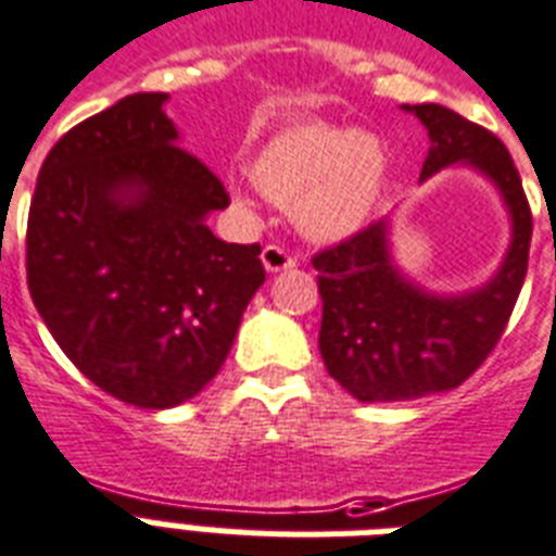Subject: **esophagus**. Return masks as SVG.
<instances>
[{
	"label": "esophagus",
	"mask_w": 556,
	"mask_h": 556,
	"mask_svg": "<svg viewBox=\"0 0 556 556\" xmlns=\"http://www.w3.org/2000/svg\"><path fill=\"white\" fill-rule=\"evenodd\" d=\"M261 261H264L266 273H281V269H292V266H295V257H292L287 249L275 247V243L264 247V252H261Z\"/></svg>",
	"instance_id": "34e87169"
}]
</instances>
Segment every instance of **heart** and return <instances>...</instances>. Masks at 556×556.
<instances>
[{"mask_svg":"<svg viewBox=\"0 0 556 556\" xmlns=\"http://www.w3.org/2000/svg\"><path fill=\"white\" fill-rule=\"evenodd\" d=\"M380 139L325 122L275 130L249 162V179L269 200L292 205L309 238L339 240L363 229L386 185Z\"/></svg>","mask_w":556,"mask_h":556,"instance_id":"1","label":"heart"}]
</instances>
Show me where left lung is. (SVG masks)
<instances>
[{"instance_id": "left-lung-1", "label": "left lung", "mask_w": 556, "mask_h": 556, "mask_svg": "<svg viewBox=\"0 0 556 556\" xmlns=\"http://www.w3.org/2000/svg\"><path fill=\"white\" fill-rule=\"evenodd\" d=\"M429 130L420 179L455 162L496 185L510 211V247L498 273L464 295H432L403 278L389 252V219L313 257L321 295L318 351L327 374L363 403L458 389L505 333L528 273L531 205L507 148L441 103L403 106Z\"/></svg>"}]
</instances>
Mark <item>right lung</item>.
<instances>
[{"mask_svg":"<svg viewBox=\"0 0 556 556\" xmlns=\"http://www.w3.org/2000/svg\"><path fill=\"white\" fill-rule=\"evenodd\" d=\"M165 92L86 118L42 162L25 235L34 307L86 380L179 406L226 363L264 283L261 247L214 238L229 193L179 144Z\"/></svg>","mask_w":556,"mask_h":556,"instance_id":"add662e5","label":"right lung"}]
</instances>
